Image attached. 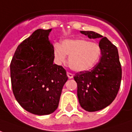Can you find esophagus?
<instances>
[{"instance_id":"1","label":"esophagus","mask_w":132,"mask_h":132,"mask_svg":"<svg viewBox=\"0 0 132 132\" xmlns=\"http://www.w3.org/2000/svg\"><path fill=\"white\" fill-rule=\"evenodd\" d=\"M67 76H68V78H69V79H72L73 78V75L72 73H67Z\"/></svg>"}]
</instances>
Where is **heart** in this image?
I'll return each instance as SVG.
<instances>
[{
  "instance_id": "b5f03b06",
  "label": "heart",
  "mask_w": 132,
  "mask_h": 132,
  "mask_svg": "<svg viewBox=\"0 0 132 132\" xmlns=\"http://www.w3.org/2000/svg\"><path fill=\"white\" fill-rule=\"evenodd\" d=\"M101 49L96 43L84 39L64 40L61 45L55 43L53 54L57 63H66L69 57V66L76 72H84L92 69L99 60Z\"/></svg>"
}]
</instances>
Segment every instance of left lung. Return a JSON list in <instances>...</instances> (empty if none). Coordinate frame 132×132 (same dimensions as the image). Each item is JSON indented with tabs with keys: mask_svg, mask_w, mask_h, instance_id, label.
<instances>
[{
	"mask_svg": "<svg viewBox=\"0 0 132 132\" xmlns=\"http://www.w3.org/2000/svg\"><path fill=\"white\" fill-rule=\"evenodd\" d=\"M89 38H99L101 56L90 71L74 76L78 85L80 106L88 112L102 110L109 106L118 94L122 79V69L118 49L107 38L94 31H80Z\"/></svg>",
	"mask_w": 132,
	"mask_h": 132,
	"instance_id": "1",
	"label": "left lung"
}]
</instances>
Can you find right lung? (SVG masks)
<instances>
[{"label": "right lung", "mask_w": 132, "mask_h": 132, "mask_svg": "<svg viewBox=\"0 0 132 132\" xmlns=\"http://www.w3.org/2000/svg\"><path fill=\"white\" fill-rule=\"evenodd\" d=\"M52 29H37L19 46L10 63L14 97L29 113L49 115L58 108L61 91L68 80L66 70L54 64Z\"/></svg>", "instance_id": "1"}]
</instances>
